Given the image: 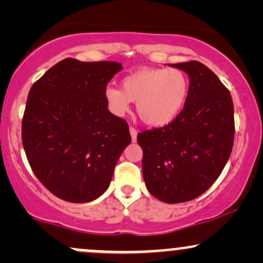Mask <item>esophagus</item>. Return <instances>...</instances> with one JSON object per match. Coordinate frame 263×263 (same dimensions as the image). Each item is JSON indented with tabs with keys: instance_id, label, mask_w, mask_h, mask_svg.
Segmentation results:
<instances>
[{
	"instance_id": "esophagus-1",
	"label": "esophagus",
	"mask_w": 263,
	"mask_h": 263,
	"mask_svg": "<svg viewBox=\"0 0 263 263\" xmlns=\"http://www.w3.org/2000/svg\"><path fill=\"white\" fill-rule=\"evenodd\" d=\"M129 134H131L132 142H136V140H137V129L131 126V127H129Z\"/></svg>"
}]
</instances>
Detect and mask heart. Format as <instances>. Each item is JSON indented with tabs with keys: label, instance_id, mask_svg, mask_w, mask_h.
Segmentation results:
<instances>
[{
	"label": "heart",
	"instance_id": "b5f03b06",
	"mask_svg": "<svg viewBox=\"0 0 263 263\" xmlns=\"http://www.w3.org/2000/svg\"><path fill=\"white\" fill-rule=\"evenodd\" d=\"M189 92V79L178 68L140 69L122 79L121 89L107 86L105 100L111 112L122 116L129 101L136 102L140 119L149 126H164L182 111Z\"/></svg>",
	"mask_w": 263,
	"mask_h": 263
}]
</instances>
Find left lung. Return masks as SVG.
Listing matches in <instances>:
<instances>
[{"mask_svg": "<svg viewBox=\"0 0 263 263\" xmlns=\"http://www.w3.org/2000/svg\"><path fill=\"white\" fill-rule=\"evenodd\" d=\"M172 66L189 75L183 110L163 127L137 135L143 151L142 172L153 197L168 204L203 194L218 179L234 146V104L230 91L197 60Z\"/></svg>", "mask_w": 263, "mask_h": 263, "instance_id": "left-lung-1", "label": "left lung"}]
</instances>
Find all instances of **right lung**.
<instances>
[{"mask_svg": "<svg viewBox=\"0 0 263 263\" xmlns=\"http://www.w3.org/2000/svg\"><path fill=\"white\" fill-rule=\"evenodd\" d=\"M122 66L66 58L33 84L22 143L33 173L55 197L87 203L106 192L131 143L128 125L107 108L105 89Z\"/></svg>", "mask_w": 263, "mask_h": 263, "instance_id": "1", "label": "right lung"}]
</instances>
